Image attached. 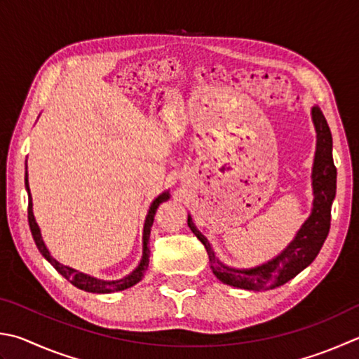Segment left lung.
I'll use <instances>...</instances> for the list:
<instances>
[{
  "label": "left lung",
  "mask_w": 359,
  "mask_h": 359,
  "mask_svg": "<svg viewBox=\"0 0 359 359\" xmlns=\"http://www.w3.org/2000/svg\"><path fill=\"white\" fill-rule=\"evenodd\" d=\"M313 121L317 133V150L313 168L314 208L309 219L297 233L295 239L275 259L250 270L225 267L215 258L211 243L194 226L192 219H187L189 228L206 248L214 275L225 285L248 290L275 289L292 280L319 255L330 231L331 205L336 195V167L333 153H331L333 139H331V131L320 107H313Z\"/></svg>",
  "instance_id": "1"
}]
</instances>
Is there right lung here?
I'll return each instance as SVG.
<instances>
[{
    "label": "right lung",
    "mask_w": 359,
    "mask_h": 359,
    "mask_svg": "<svg viewBox=\"0 0 359 359\" xmlns=\"http://www.w3.org/2000/svg\"><path fill=\"white\" fill-rule=\"evenodd\" d=\"M25 186H26V191H28V222H29V228H31L34 242H36L39 252L45 256L46 261H48L51 266L64 276V278L69 280L73 286L87 290V292L109 294V292H117V290H123V289L131 287L136 285V283H139L142 278H144V273L148 267V262H150V245H148V243H150V229H151L153 220H154V214H156V209L161 203L168 200V192L161 194L159 197L151 203L150 211H148V215L145 219V226H144V255H142V261L137 266V269L121 280L103 281V280L92 278V276H89V275L76 272V270H73L67 266H62V264H59L56 259L53 258L48 250H46V247H45L42 236H40L39 225L36 223V219H34V214H32V198H31L29 184H28V172L25 173Z\"/></svg>",
    "instance_id": "obj_1"
}]
</instances>
